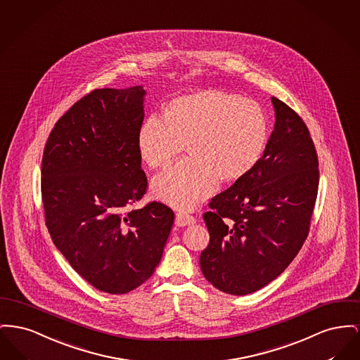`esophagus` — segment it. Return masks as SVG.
<instances>
[{"instance_id":"1","label":"esophagus","mask_w":360,"mask_h":360,"mask_svg":"<svg viewBox=\"0 0 360 360\" xmlns=\"http://www.w3.org/2000/svg\"><path fill=\"white\" fill-rule=\"evenodd\" d=\"M196 224V218L193 215H189L187 212H177L176 214V225L177 226H188Z\"/></svg>"}]
</instances>
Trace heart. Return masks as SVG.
I'll use <instances>...</instances> for the list:
<instances>
[{
    "label": "heart",
    "instance_id": "obj_1",
    "mask_svg": "<svg viewBox=\"0 0 360 360\" xmlns=\"http://www.w3.org/2000/svg\"><path fill=\"white\" fill-rule=\"evenodd\" d=\"M269 138L262 104L207 88L171 98L164 117L149 116L139 129L138 149L152 169H167L187 148L191 157L153 183L155 196L173 207L191 210L221 181L234 183L255 169Z\"/></svg>",
    "mask_w": 360,
    "mask_h": 360
}]
</instances>
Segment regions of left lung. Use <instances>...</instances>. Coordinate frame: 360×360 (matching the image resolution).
<instances>
[{
	"instance_id": "obj_1",
	"label": "left lung",
	"mask_w": 360,
	"mask_h": 360,
	"mask_svg": "<svg viewBox=\"0 0 360 360\" xmlns=\"http://www.w3.org/2000/svg\"><path fill=\"white\" fill-rule=\"evenodd\" d=\"M275 129L255 169L212 198L200 269L210 283L246 295L278 278L309 234L319 192V157L302 117L272 97Z\"/></svg>"
}]
</instances>
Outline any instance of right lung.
<instances>
[{"label":"right lung","mask_w":360,"mask_h":360,"mask_svg":"<svg viewBox=\"0 0 360 360\" xmlns=\"http://www.w3.org/2000/svg\"><path fill=\"white\" fill-rule=\"evenodd\" d=\"M141 86L95 89L58 119L41 157L44 221L78 275L108 294L145 283L160 263L174 221L172 208L149 202L138 133Z\"/></svg>","instance_id":"1"}]
</instances>
